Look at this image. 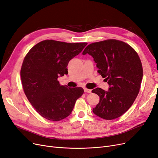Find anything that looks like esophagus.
<instances>
[{"label":"esophagus","instance_id":"1","mask_svg":"<svg viewBox=\"0 0 158 158\" xmlns=\"http://www.w3.org/2000/svg\"><path fill=\"white\" fill-rule=\"evenodd\" d=\"M84 92H85V93H89V94L91 93V90L89 89L88 88H84Z\"/></svg>","mask_w":158,"mask_h":158}]
</instances>
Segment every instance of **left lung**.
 I'll return each mask as SVG.
<instances>
[{"label": "left lung", "mask_w": 158, "mask_h": 158, "mask_svg": "<svg viewBox=\"0 0 158 158\" xmlns=\"http://www.w3.org/2000/svg\"><path fill=\"white\" fill-rule=\"evenodd\" d=\"M86 53L93 57L97 72L109 85L107 91L99 88L92 90L100 98L94 113L107 120L119 118L131 106L140 91L143 70L138 53L115 39L92 43L84 49L82 54Z\"/></svg>", "instance_id": "obj_1"}]
</instances>
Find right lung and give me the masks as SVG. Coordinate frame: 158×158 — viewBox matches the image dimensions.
I'll return each instance as SVG.
<instances>
[{
    "instance_id": "right-lung-1",
    "label": "right lung",
    "mask_w": 158,
    "mask_h": 158,
    "mask_svg": "<svg viewBox=\"0 0 158 158\" xmlns=\"http://www.w3.org/2000/svg\"><path fill=\"white\" fill-rule=\"evenodd\" d=\"M87 44L45 40L27 53L21 68V83L27 98L43 118L53 122L67 118L84 94L81 88L61 85L58 77L68 74L69 62Z\"/></svg>"
}]
</instances>
